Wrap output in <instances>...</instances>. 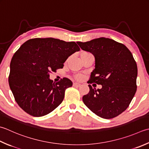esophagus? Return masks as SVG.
<instances>
[{"label": "esophagus", "instance_id": "1", "mask_svg": "<svg viewBox=\"0 0 149 149\" xmlns=\"http://www.w3.org/2000/svg\"><path fill=\"white\" fill-rule=\"evenodd\" d=\"M80 85H81V84L80 83H74V84H73V86H76V87L79 86Z\"/></svg>", "mask_w": 149, "mask_h": 149}]
</instances>
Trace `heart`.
<instances>
[{"label": "heart", "mask_w": 149, "mask_h": 149, "mask_svg": "<svg viewBox=\"0 0 149 149\" xmlns=\"http://www.w3.org/2000/svg\"><path fill=\"white\" fill-rule=\"evenodd\" d=\"M88 54V52H81L80 57H81V56H82V55H84V54ZM75 78H76L77 79H81L82 78V76H81V75H75Z\"/></svg>", "instance_id": "heart-1"}]
</instances>
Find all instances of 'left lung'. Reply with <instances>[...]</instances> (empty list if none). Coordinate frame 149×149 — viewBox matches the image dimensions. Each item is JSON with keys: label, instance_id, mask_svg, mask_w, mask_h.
Instances as JSON below:
<instances>
[{"label": "left lung", "instance_id": "8db88e82", "mask_svg": "<svg viewBox=\"0 0 149 149\" xmlns=\"http://www.w3.org/2000/svg\"><path fill=\"white\" fill-rule=\"evenodd\" d=\"M77 43L95 57L89 83L102 85L96 90L89 84L83 103L102 118L116 117L127 109L136 92L138 67L132 53L123 44L105 37Z\"/></svg>", "mask_w": 149, "mask_h": 149}]
</instances>
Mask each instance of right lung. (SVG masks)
I'll list each match as a JSON object with an SVG mask.
<instances>
[{
    "label": "right lung",
    "instance_id": "right-lung-1",
    "mask_svg": "<svg viewBox=\"0 0 149 149\" xmlns=\"http://www.w3.org/2000/svg\"><path fill=\"white\" fill-rule=\"evenodd\" d=\"M79 50L75 42L52 37L31 39L23 44L11 59L8 79L19 106L34 117L56 109L72 82L64 77L55 83L49 79V73L63 68L68 57Z\"/></svg>",
    "mask_w": 149,
    "mask_h": 149
}]
</instances>
